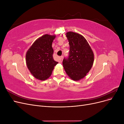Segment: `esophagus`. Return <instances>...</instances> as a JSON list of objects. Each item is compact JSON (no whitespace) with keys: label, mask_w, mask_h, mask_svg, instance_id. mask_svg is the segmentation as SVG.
Wrapping results in <instances>:
<instances>
[{"label":"esophagus","mask_w":124,"mask_h":124,"mask_svg":"<svg viewBox=\"0 0 124 124\" xmlns=\"http://www.w3.org/2000/svg\"><path fill=\"white\" fill-rule=\"evenodd\" d=\"M62 59H63V56H62L61 57L59 58V62H62Z\"/></svg>","instance_id":"34e87169"}]
</instances>
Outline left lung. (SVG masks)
I'll use <instances>...</instances> for the list:
<instances>
[{"mask_svg": "<svg viewBox=\"0 0 124 124\" xmlns=\"http://www.w3.org/2000/svg\"><path fill=\"white\" fill-rule=\"evenodd\" d=\"M69 41V56L62 61L67 75L74 81L83 78L92 68L94 61L93 52L83 36L69 31L66 33Z\"/></svg>", "mask_w": 124, "mask_h": 124, "instance_id": "left-lung-1", "label": "left lung"}]
</instances>
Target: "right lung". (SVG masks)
<instances>
[{"label": "right lung", "instance_id": "add662e5", "mask_svg": "<svg viewBox=\"0 0 124 124\" xmlns=\"http://www.w3.org/2000/svg\"><path fill=\"white\" fill-rule=\"evenodd\" d=\"M55 36L44 35L36 40L27 52L26 62L32 76L37 79L46 80L58 63L53 57L52 42Z\"/></svg>", "mask_w": 124, "mask_h": 124}]
</instances>
